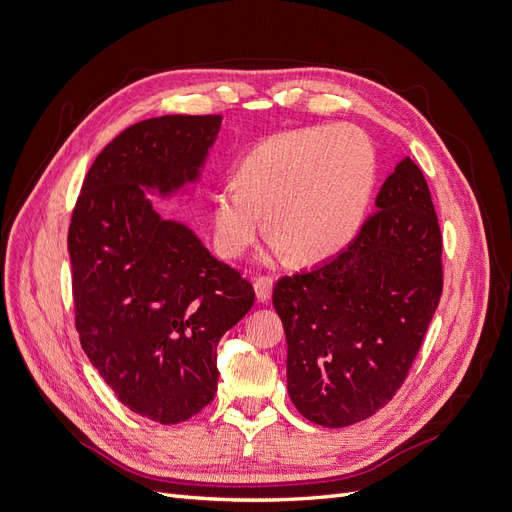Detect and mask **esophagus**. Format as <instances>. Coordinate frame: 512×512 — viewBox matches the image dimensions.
I'll return each mask as SVG.
<instances>
[{"label": "esophagus", "mask_w": 512, "mask_h": 512, "mask_svg": "<svg viewBox=\"0 0 512 512\" xmlns=\"http://www.w3.org/2000/svg\"><path fill=\"white\" fill-rule=\"evenodd\" d=\"M254 290H256V299L258 301H269L271 299V290H273V277L271 275H258L254 277Z\"/></svg>", "instance_id": "1"}]
</instances>
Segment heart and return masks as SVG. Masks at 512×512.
<instances>
[{"mask_svg":"<svg viewBox=\"0 0 512 512\" xmlns=\"http://www.w3.org/2000/svg\"><path fill=\"white\" fill-rule=\"evenodd\" d=\"M376 183V153L354 126H314L267 138L247 153L237 183L213 196L215 245L243 256L262 226L280 250L303 262L327 260L352 241Z\"/></svg>","mask_w":512,"mask_h":512,"instance_id":"b5f03b06","label":"heart"}]
</instances>
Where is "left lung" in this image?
Masks as SVG:
<instances>
[{
	"instance_id": "obj_1",
	"label": "left lung",
	"mask_w": 512,
	"mask_h": 512,
	"mask_svg": "<svg viewBox=\"0 0 512 512\" xmlns=\"http://www.w3.org/2000/svg\"><path fill=\"white\" fill-rule=\"evenodd\" d=\"M376 207L344 252L273 288L288 395L322 427L354 425L389 404L442 297V232L410 158L384 181Z\"/></svg>"
}]
</instances>
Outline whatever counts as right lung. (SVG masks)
Here are the masks:
<instances>
[{"label":"right lung","mask_w":512,"mask_h":512,"mask_svg":"<svg viewBox=\"0 0 512 512\" xmlns=\"http://www.w3.org/2000/svg\"><path fill=\"white\" fill-rule=\"evenodd\" d=\"M220 123L164 115L123 130L89 166L68 228L81 346L123 406L162 425L211 404L215 348L256 299L237 269L162 220L143 192L194 181Z\"/></svg>","instance_id":"add662e5"}]
</instances>
